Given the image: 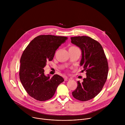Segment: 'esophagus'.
<instances>
[{
	"label": "esophagus",
	"instance_id": "obj_1",
	"mask_svg": "<svg viewBox=\"0 0 125 125\" xmlns=\"http://www.w3.org/2000/svg\"><path fill=\"white\" fill-rule=\"evenodd\" d=\"M70 80V79L69 78H68V77H65V78H64V81H69V80Z\"/></svg>",
	"mask_w": 125,
	"mask_h": 125
}]
</instances>
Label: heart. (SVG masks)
<instances>
[{
    "instance_id": "b5f03b06",
    "label": "heart",
    "mask_w": 125,
    "mask_h": 125,
    "mask_svg": "<svg viewBox=\"0 0 125 125\" xmlns=\"http://www.w3.org/2000/svg\"><path fill=\"white\" fill-rule=\"evenodd\" d=\"M77 48V47H75V46H71L69 49H72V48Z\"/></svg>"
}]
</instances>
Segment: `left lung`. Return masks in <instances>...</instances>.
Returning <instances> with one entry per match:
<instances>
[{"label":"left lung","instance_id":"left-lung-1","mask_svg":"<svg viewBox=\"0 0 125 125\" xmlns=\"http://www.w3.org/2000/svg\"><path fill=\"white\" fill-rule=\"evenodd\" d=\"M72 43L82 51L80 66L86 72L83 82L78 81L77 87L72 92L76 99L85 101L95 97L102 90L108 73V65L101 45L86 36L71 37Z\"/></svg>","mask_w":125,"mask_h":125}]
</instances>
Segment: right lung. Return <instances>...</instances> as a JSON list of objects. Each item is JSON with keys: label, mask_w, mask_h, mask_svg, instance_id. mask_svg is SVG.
Listing matches in <instances>:
<instances>
[{"label": "right lung", "mask_w": 125, "mask_h": 125, "mask_svg": "<svg viewBox=\"0 0 125 125\" xmlns=\"http://www.w3.org/2000/svg\"><path fill=\"white\" fill-rule=\"evenodd\" d=\"M68 38L41 35L35 38L24 51L20 59L21 82L30 96L37 100H48L54 95L64 79L58 75L45 76L44 67L51 61L56 50Z\"/></svg>", "instance_id": "obj_1"}]
</instances>
